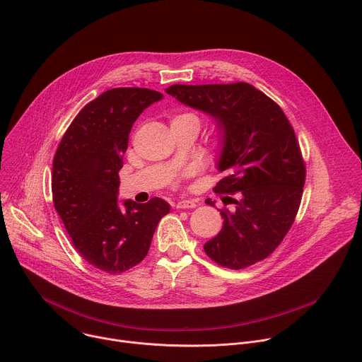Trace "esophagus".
Masks as SVG:
<instances>
[{"label":"esophagus","instance_id":"1","mask_svg":"<svg viewBox=\"0 0 362 362\" xmlns=\"http://www.w3.org/2000/svg\"><path fill=\"white\" fill-rule=\"evenodd\" d=\"M177 209H193L196 208V200L194 199H185V200H179L176 204Z\"/></svg>","mask_w":362,"mask_h":362}]
</instances>
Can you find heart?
<instances>
[{
    "mask_svg": "<svg viewBox=\"0 0 362 362\" xmlns=\"http://www.w3.org/2000/svg\"><path fill=\"white\" fill-rule=\"evenodd\" d=\"M172 124H192L199 130L200 119L193 112H182V113H177L172 117Z\"/></svg>",
    "mask_w": 362,
    "mask_h": 362,
    "instance_id": "heart-1",
    "label": "heart"
}]
</instances>
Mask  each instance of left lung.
Returning <instances> with one entry per match:
<instances>
[{
  "label": "left lung",
  "mask_w": 362,
  "mask_h": 362,
  "mask_svg": "<svg viewBox=\"0 0 362 362\" xmlns=\"http://www.w3.org/2000/svg\"><path fill=\"white\" fill-rule=\"evenodd\" d=\"M166 93L211 115L222 133L215 193L230 196L222 230L204 243L218 265L243 269L268 257L298 214L305 163L295 132L276 103L247 83L173 84ZM225 199V197H223ZM208 204H214L209 199Z\"/></svg>",
  "instance_id": "1"
}]
</instances>
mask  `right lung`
Returning <instances> with one entry per match:
<instances>
[{
	"label": "right lung",
	"mask_w": 362,
	"mask_h": 362,
	"mask_svg": "<svg viewBox=\"0 0 362 362\" xmlns=\"http://www.w3.org/2000/svg\"><path fill=\"white\" fill-rule=\"evenodd\" d=\"M162 93L140 87L107 90L86 105L66 130L53 160L51 192L77 252L97 269L123 274L140 264L170 206L160 197L124 200L119 170L133 123Z\"/></svg>",
	"instance_id": "1"
}]
</instances>
